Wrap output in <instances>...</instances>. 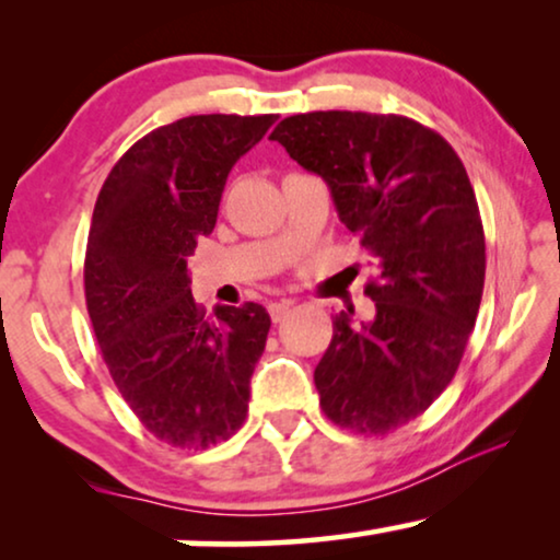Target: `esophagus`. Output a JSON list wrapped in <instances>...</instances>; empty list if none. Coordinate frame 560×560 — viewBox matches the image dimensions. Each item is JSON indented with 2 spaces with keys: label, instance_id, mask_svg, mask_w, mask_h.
<instances>
[{
  "label": "esophagus",
  "instance_id": "1",
  "mask_svg": "<svg viewBox=\"0 0 560 560\" xmlns=\"http://www.w3.org/2000/svg\"><path fill=\"white\" fill-rule=\"evenodd\" d=\"M290 308H293V303L290 301H280V303H270L267 305V311H270V318L278 324V320H282L290 313Z\"/></svg>",
  "mask_w": 560,
  "mask_h": 560
}]
</instances>
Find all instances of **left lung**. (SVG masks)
I'll return each instance as SVG.
<instances>
[{"label":"left lung","instance_id":"8db88e82","mask_svg":"<svg viewBox=\"0 0 560 560\" xmlns=\"http://www.w3.org/2000/svg\"><path fill=\"white\" fill-rule=\"evenodd\" d=\"M270 140L331 188L377 278L374 320L334 316L313 372L326 418L385 435L431 408L462 364L485 290V226L466 167L439 132L400 114L308 112Z\"/></svg>","mask_w":560,"mask_h":560}]
</instances>
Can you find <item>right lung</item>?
I'll use <instances>...</instances> for the list:
<instances>
[{
    "mask_svg": "<svg viewBox=\"0 0 560 560\" xmlns=\"http://www.w3.org/2000/svg\"><path fill=\"white\" fill-rule=\"evenodd\" d=\"M275 114H196L152 129L98 190L83 290L98 349L137 420L173 448L229 441L247 418L270 316L190 295L186 259L217 226L229 171Z\"/></svg>",
    "mask_w": 560,
    "mask_h": 560,
    "instance_id": "obj_1",
    "label": "right lung"
}]
</instances>
